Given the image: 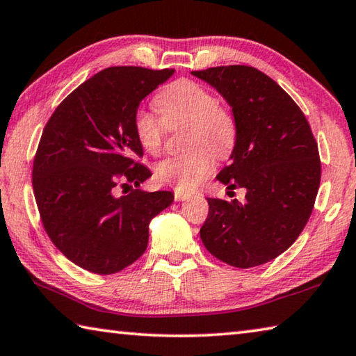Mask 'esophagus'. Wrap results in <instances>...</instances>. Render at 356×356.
<instances>
[{
	"label": "esophagus",
	"instance_id": "1",
	"mask_svg": "<svg viewBox=\"0 0 356 356\" xmlns=\"http://www.w3.org/2000/svg\"><path fill=\"white\" fill-rule=\"evenodd\" d=\"M190 197H191V195H188V193H184L179 190L174 191V200L176 201H186V200H190Z\"/></svg>",
	"mask_w": 356,
	"mask_h": 356
}]
</instances>
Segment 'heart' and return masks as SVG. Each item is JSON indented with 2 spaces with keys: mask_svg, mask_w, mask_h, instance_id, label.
<instances>
[{
  "mask_svg": "<svg viewBox=\"0 0 356 356\" xmlns=\"http://www.w3.org/2000/svg\"><path fill=\"white\" fill-rule=\"evenodd\" d=\"M156 114L138 110L134 131L149 155L163 152L168 130L184 127V154L170 156L155 168L159 184L191 191L213 171L215 159H226L237 143V119L216 95L201 83L182 78L156 94Z\"/></svg>",
  "mask_w": 356,
  "mask_h": 356,
  "instance_id": "heart-1",
  "label": "heart"
}]
</instances>
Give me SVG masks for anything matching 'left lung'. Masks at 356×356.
<instances>
[{
	"label": "left lung",
	"instance_id": "left-lung-1",
	"mask_svg": "<svg viewBox=\"0 0 356 356\" xmlns=\"http://www.w3.org/2000/svg\"><path fill=\"white\" fill-rule=\"evenodd\" d=\"M191 74L232 106L237 143L216 179L227 190H246L243 202L207 197L202 243L232 267L262 265L298 238L314 209L321 185L316 138L300 106L264 72L218 65Z\"/></svg>",
	"mask_w": 356,
	"mask_h": 356
}]
</instances>
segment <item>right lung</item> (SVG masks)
Instances as JSON below:
<instances>
[{
    "instance_id": "right-lung-1",
    "label": "right lung",
    "mask_w": 356,
    "mask_h": 356,
    "mask_svg": "<svg viewBox=\"0 0 356 356\" xmlns=\"http://www.w3.org/2000/svg\"><path fill=\"white\" fill-rule=\"evenodd\" d=\"M172 74L108 67L72 91L42 131L33 161L42 225L88 272L111 275L134 264L147 248L150 220L174 201L171 191L138 190L152 172L140 163L134 131L141 100Z\"/></svg>"
}]
</instances>
